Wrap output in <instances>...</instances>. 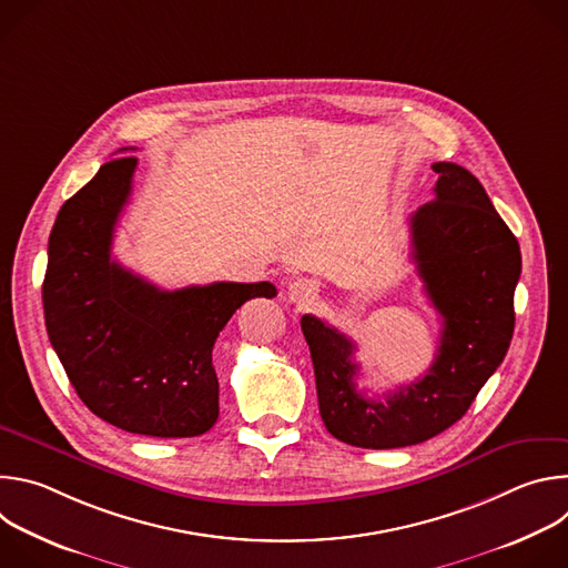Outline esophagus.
Here are the masks:
<instances>
[{"label":"esophagus","instance_id":"1","mask_svg":"<svg viewBox=\"0 0 568 568\" xmlns=\"http://www.w3.org/2000/svg\"><path fill=\"white\" fill-rule=\"evenodd\" d=\"M316 294H318V283L312 278H296L287 285V296L296 305L312 303L316 298Z\"/></svg>","mask_w":568,"mask_h":568}]
</instances>
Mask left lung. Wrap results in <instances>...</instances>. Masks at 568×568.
<instances>
[{"label":"left lung","instance_id":"8db88e82","mask_svg":"<svg viewBox=\"0 0 568 568\" xmlns=\"http://www.w3.org/2000/svg\"><path fill=\"white\" fill-rule=\"evenodd\" d=\"M432 169L436 197L409 217L412 256L443 318L429 371L384 399L366 397L355 382V344L326 321L301 318L321 420L346 445L395 449L438 436L465 416L513 339L519 242L469 171L449 161Z\"/></svg>","mask_w":568,"mask_h":568}]
</instances>
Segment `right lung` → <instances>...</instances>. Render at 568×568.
<instances>
[{
	"instance_id": "obj_1",
	"label": "right lung",
	"mask_w": 568,
	"mask_h": 568,
	"mask_svg": "<svg viewBox=\"0 0 568 568\" xmlns=\"http://www.w3.org/2000/svg\"><path fill=\"white\" fill-rule=\"evenodd\" d=\"M136 156H119L69 197L49 235L42 283L49 342L78 397L101 420L141 436L191 438L220 414L213 344L263 283L159 290L112 258Z\"/></svg>"
}]
</instances>
